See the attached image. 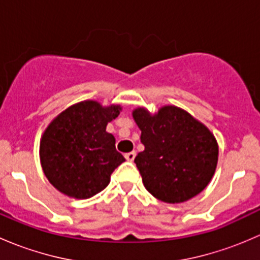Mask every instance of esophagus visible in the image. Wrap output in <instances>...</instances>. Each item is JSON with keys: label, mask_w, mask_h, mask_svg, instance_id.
I'll list each match as a JSON object with an SVG mask.
<instances>
[{"label": "esophagus", "mask_w": 260, "mask_h": 260, "mask_svg": "<svg viewBox=\"0 0 260 260\" xmlns=\"http://www.w3.org/2000/svg\"><path fill=\"white\" fill-rule=\"evenodd\" d=\"M124 157H125V159H127V161L132 162L133 159H135V157H136V152L133 151V152H129V153H125Z\"/></svg>", "instance_id": "esophagus-1"}]
</instances>
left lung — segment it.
Wrapping results in <instances>:
<instances>
[{"label": "left lung", "mask_w": 260, "mask_h": 260, "mask_svg": "<svg viewBox=\"0 0 260 260\" xmlns=\"http://www.w3.org/2000/svg\"><path fill=\"white\" fill-rule=\"evenodd\" d=\"M145 151L136 156L143 185L169 204L190 200L209 185L215 174L219 147L206 125L175 106L151 114L133 111Z\"/></svg>", "instance_id": "1"}]
</instances>
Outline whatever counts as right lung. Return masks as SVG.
Masks as SVG:
<instances>
[{"mask_svg": "<svg viewBox=\"0 0 260 260\" xmlns=\"http://www.w3.org/2000/svg\"><path fill=\"white\" fill-rule=\"evenodd\" d=\"M122 111L84 101L61 112L40 142L43 171L52 186L74 199H89L108 186L112 172L124 162L107 124Z\"/></svg>", "mask_w": 260, "mask_h": 260, "instance_id": "obj_1", "label": "right lung"}]
</instances>
